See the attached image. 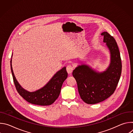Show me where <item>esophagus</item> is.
I'll return each mask as SVG.
<instances>
[{"label":"esophagus","instance_id":"1","mask_svg":"<svg viewBox=\"0 0 133 133\" xmlns=\"http://www.w3.org/2000/svg\"><path fill=\"white\" fill-rule=\"evenodd\" d=\"M66 69H67V72L69 74H70L72 71H73V69H74V68L73 67L71 66V65H68L66 67Z\"/></svg>","mask_w":133,"mask_h":133}]
</instances>
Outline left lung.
Wrapping results in <instances>:
<instances>
[{
  "label": "left lung",
  "mask_w": 133,
  "mask_h": 133,
  "mask_svg": "<svg viewBox=\"0 0 133 133\" xmlns=\"http://www.w3.org/2000/svg\"><path fill=\"white\" fill-rule=\"evenodd\" d=\"M101 35L110 53V63L106 70L98 72L82 65L72 71L81 98L88 104H97L110 97L117 87L122 72L120 52L115 39L107 32Z\"/></svg>",
  "instance_id": "obj_1"
}]
</instances>
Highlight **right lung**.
Here are the masks:
<instances>
[{"instance_id": "add662e5", "label": "right lung", "mask_w": 133, "mask_h": 133, "mask_svg": "<svg viewBox=\"0 0 133 133\" xmlns=\"http://www.w3.org/2000/svg\"><path fill=\"white\" fill-rule=\"evenodd\" d=\"M10 67L14 83L18 92L27 102L35 105L47 106L54 103L58 98L62 85L68 76L66 68L64 67L57 72L44 87L35 91L29 92L24 89L16 79L12 68L11 59Z\"/></svg>"}]
</instances>
